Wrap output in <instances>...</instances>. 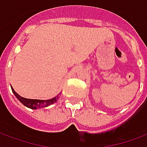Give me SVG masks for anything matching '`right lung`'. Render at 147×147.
<instances>
[{"mask_svg": "<svg viewBox=\"0 0 147 147\" xmlns=\"http://www.w3.org/2000/svg\"><path fill=\"white\" fill-rule=\"evenodd\" d=\"M12 92L16 96L22 104H23L25 106L27 107H29L31 109H37V108H41V107H47L49 105H51L55 102H57V100L59 98V96H57L54 98L50 99V100H33V99H27L25 97H22L20 95H18V93H16L14 90L13 88H11Z\"/></svg>", "mask_w": 147, "mask_h": 147, "instance_id": "obj_1", "label": "right lung"}]
</instances>
